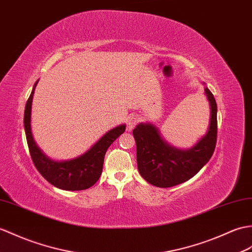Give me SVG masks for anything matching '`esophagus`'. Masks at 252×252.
I'll use <instances>...</instances> for the list:
<instances>
[{"instance_id": "esophagus-1", "label": "esophagus", "mask_w": 252, "mask_h": 252, "mask_svg": "<svg viewBox=\"0 0 252 252\" xmlns=\"http://www.w3.org/2000/svg\"><path fill=\"white\" fill-rule=\"evenodd\" d=\"M137 121H138V118L136 116H131L130 118H127V120H126V130L132 131L134 126L137 125Z\"/></svg>"}]
</instances>
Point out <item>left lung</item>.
I'll return each mask as SVG.
<instances>
[{"label": "left lung", "instance_id": "8db88e82", "mask_svg": "<svg viewBox=\"0 0 252 252\" xmlns=\"http://www.w3.org/2000/svg\"><path fill=\"white\" fill-rule=\"evenodd\" d=\"M210 122L206 135L189 150H179L166 144L150 124H139L133 130L136 142L138 172L146 181L159 188H169L189 180L212 158L217 142V103L208 88Z\"/></svg>", "mask_w": 252, "mask_h": 252}]
</instances>
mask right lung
Instances as JSON below:
<instances>
[{
    "mask_svg": "<svg viewBox=\"0 0 252 252\" xmlns=\"http://www.w3.org/2000/svg\"><path fill=\"white\" fill-rule=\"evenodd\" d=\"M36 84L37 81L35 83L31 94L27 101L25 119H23L29 151H30L35 167L48 183L59 189L79 191L90 188L101 176L104 157L108 147L115 142L116 138H118L126 131V126H119L107 132L85 155L76 159L63 162L52 161L37 147L31 132L32 98Z\"/></svg>",
    "mask_w": 252,
    "mask_h": 252,
    "instance_id": "add662e5",
    "label": "right lung"
}]
</instances>
